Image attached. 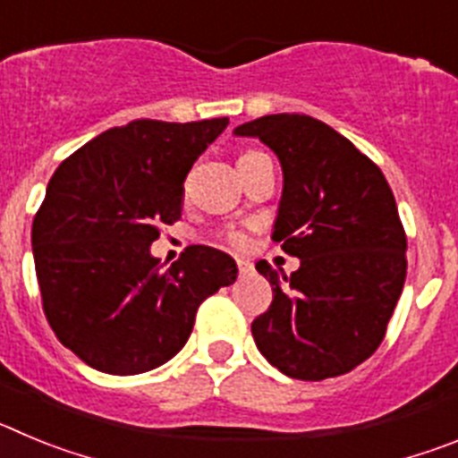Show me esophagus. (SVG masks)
Segmentation results:
<instances>
[{
    "label": "esophagus",
    "instance_id": "obj_1",
    "mask_svg": "<svg viewBox=\"0 0 458 458\" xmlns=\"http://www.w3.org/2000/svg\"><path fill=\"white\" fill-rule=\"evenodd\" d=\"M236 264H238V273H241V275H248V273H252V264H250L248 259H238Z\"/></svg>",
    "mask_w": 458,
    "mask_h": 458
}]
</instances>
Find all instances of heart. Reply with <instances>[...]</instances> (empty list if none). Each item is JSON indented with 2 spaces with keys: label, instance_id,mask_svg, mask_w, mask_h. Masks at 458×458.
I'll use <instances>...</instances> for the list:
<instances>
[{
  "label": "heart",
  "instance_id": "heart-1",
  "mask_svg": "<svg viewBox=\"0 0 458 458\" xmlns=\"http://www.w3.org/2000/svg\"><path fill=\"white\" fill-rule=\"evenodd\" d=\"M245 156H252V153H245ZM226 241L232 242V245H242L245 242V236L241 232H229L226 233Z\"/></svg>",
  "mask_w": 458,
  "mask_h": 458
}]
</instances>
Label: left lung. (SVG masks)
<instances>
[{
    "instance_id": "obj_1",
    "label": "left lung",
    "mask_w": 458,
    "mask_h": 458,
    "mask_svg": "<svg viewBox=\"0 0 458 458\" xmlns=\"http://www.w3.org/2000/svg\"><path fill=\"white\" fill-rule=\"evenodd\" d=\"M279 157L284 188L273 241L301 259L286 277L259 261L273 302L252 321L270 365L298 380L342 376L365 362L406 282V232L386 176L330 125L268 114L238 125Z\"/></svg>"
}]
</instances>
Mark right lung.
Masks as SVG:
<instances>
[{"mask_svg":"<svg viewBox=\"0 0 458 458\" xmlns=\"http://www.w3.org/2000/svg\"><path fill=\"white\" fill-rule=\"evenodd\" d=\"M229 119H137L109 128L52 174L31 225L36 277L56 339L105 374L165 365L192 333L201 302L236 282V261L192 245L163 270L160 226L183 208L194 160Z\"/></svg>","mask_w":458,"mask_h":458,"instance_id":"1","label":"right lung"}]
</instances>
